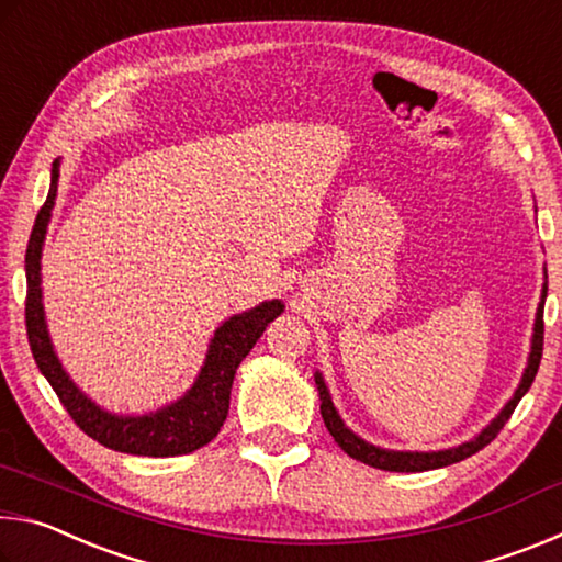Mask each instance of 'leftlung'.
<instances>
[{"instance_id":"1","label":"left lung","mask_w":562,"mask_h":562,"mask_svg":"<svg viewBox=\"0 0 562 562\" xmlns=\"http://www.w3.org/2000/svg\"><path fill=\"white\" fill-rule=\"evenodd\" d=\"M546 294L548 288H543V297H540L538 304V312H536V327H532V341H530V355H528V367L526 372H522L520 384L516 389V394H513L510 402L501 408V414L493 418V422L483 429L479 436H473L471 441L453 446V449H443V451H389V449H379L374 443H367L364 439H359V436L347 429L345 422H341V416L337 414L335 404H331V396L327 392V384L325 379H322L319 372H315V384H317V392H319V412L322 418H325V426L327 431L335 436V441L339 443V449L345 451L351 459H357L367 465H374V469H382V471H402V473H416V471H431V469H441V465H451V463H459L463 459H469L475 451H481L483 446H488L493 439H496L498 431L506 426V422L513 414V408L518 406V402L532 384V379L538 374V367H540V357H543V307H546Z\"/></svg>"}]
</instances>
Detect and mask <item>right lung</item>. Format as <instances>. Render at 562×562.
I'll return each mask as SVG.
<instances>
[{
    "label": "right lung",
    "instance_id": "add662e5",
    "mask_svg": "<svg viewBox=\"0 0 562 562\" xmlns=\"http://www.w3.org/2000/svg\"><path fill=\"white\" fill-rule=\"evenodd\" d=\"M59 186V158L52 166V186L46 203L36 215L34 231L26 245V335L36 367L46 382L59 396L66 412L79 429L99 441L106 449L133 453V456H183L201 446L211 443L231 408V389L240 361L250 355L255 341L260 339L265 327L282 315L284 304L280 300L262 302L258 307L225 319L207 345V355L201 374L193 386L178 402L160 406L158 412L144 416H119L91 402L64 372L59 357L52 347L46 331L44 304H42V247L46 225L52 221V207Z\"/></svg>",
    "mask_w": 562,
    "mask_h": 562
}]
</instances>
